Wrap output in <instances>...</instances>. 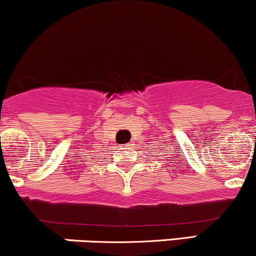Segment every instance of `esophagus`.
<instances>
[{"instance_id": "esophagus-1", "label": "esophagus", "mask_w": 256, "mask_h": 256, "mask_svg": "<svg viewBox=\"0 0 256 256\" xmlns=\"http://www.w3.org/2000/svg\"><path fill=\"white\" fill-rule=\"evenodd\" d=\"M124 146H127V149H128V148L132 146V144H130V142H127V144H124Z\"/></svg>"}]
</instances>
